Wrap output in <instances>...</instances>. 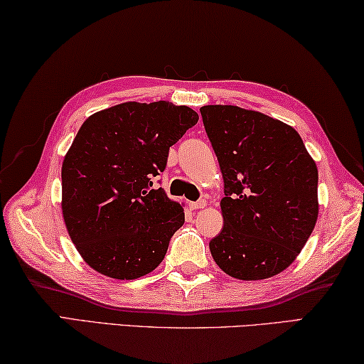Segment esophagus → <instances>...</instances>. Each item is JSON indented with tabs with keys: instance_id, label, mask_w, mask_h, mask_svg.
Here are the masks:
<instances>
[{
	"instance_id": "1",
	"label": "esophagus",
	"mask_w": 364,
	"mask_h": 364,
	"mask_svg": "<svg viewBox=\"0 0 364 364\" xmlns=\"http://www.w3.org/2000/svg\"><path fill=\"white\" fill-rule=\"evenodd\" d=\"M206 206V200H200V201H195V203H190V208L192 210H203Z\"/></svg>"
}]
</instances>
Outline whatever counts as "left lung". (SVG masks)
I'll list each match as a JSON object with an SVG mask.
<instances>
[{"instance_id": "8db88e82", "label": "left lung", "mask_w": 364, "mask_h": 364, "mask_svg": "<svg viewBox=\"0 0 364 364\" xmlns=\"http://www.w3.org/2000/svg\"><path fill=\"white\" fill-rule=\"evenodd\" d=\"M200 112L224 178V228L210 242L213 259L240 281L276 276L316 225V163L299 132L279 119L232 105Z\"/></svg>"}]
</instances>
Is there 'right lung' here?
<instances>
[{"mask_svg": "<svg viewBox=\"0 0 364 364\" xmlns=\"http://www.w3.org/2000/svg\"><path fill=\"white\" fill-rule=\"evenodd\" d=\"M198 122L188 106L126 103L82 124L61 169L65 229L85 263L132 281L156 269L186 214L153 178L169 148Z\"/></svg>", "mask_w": 364, "mask_h": 364, "instance_id": "right-lung-1", "label": "right lung"}]
</instances>
